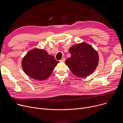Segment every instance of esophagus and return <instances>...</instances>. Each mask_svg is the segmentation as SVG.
Segmentation results:
<instances>
[{
  "label": "esophagus",
  "mask_w": 123,
  "mask_h": 123,
  "mask_svg": "<svg viewBox=\"0 0 123 123\" xmlns=\"http://www.w3.org/2000/svg\"><path fill=\"white\" fill-rule=\"evenodd\" d=\"M65 61V59L64 58H62V59L60 60V62H64Z\"/></svg>",
  "instance_id": "34e87169"
}]
</instances>
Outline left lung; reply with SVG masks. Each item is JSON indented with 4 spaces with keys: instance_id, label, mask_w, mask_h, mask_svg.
I'll use <instances>...</instances> for the list:
<instances>
[{
    "instance_id": "obj_1",
    "label": "left lung",
    "mask_w": 123,
    "mask_h": 123,
    "mask_svg": "<svg viewBox=\"0 0 123 123\" xmlns=\"http://www.w3.org/2000/svg\"><path fill=\"white\" fill-rule=\"evenodd\" d=\"M71 57L65 64L75 76L85 77L94 72L99 62V55L90 45L85 42L72 46L69 50Z\"/></svg>"
}]
</instances>
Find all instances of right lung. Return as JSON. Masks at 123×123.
<instances>
[{
    "instance_id": "add662e5",
    "label": "right lung",
    "mask_w": 123,
    "mask_h": 123,
    "mask_svg": "<svg viewBox=\"0 0 123 123\" xmlns=\"http://www.w3.org/2000/svg\"><path fill=\"white\" fill-rule=\"evenodd\" d=\"M59 62L46 50L36 48L26 54L21 65L25 73L31 78L42 81L48 78Z\"/></svg>"
}]
</instances>
